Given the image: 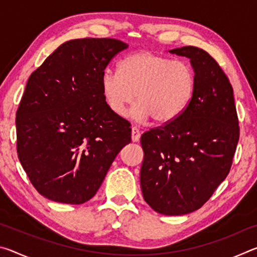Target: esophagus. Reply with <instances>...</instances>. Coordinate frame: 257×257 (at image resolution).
Masks as SVG:
<instances>
[{"instance_id":"34e87169","label":"esophagus","mask_w":257,"mask_h":257,"mask_svg":"<svg viewBox=\"0 0 257 257\" xmlns=\"http://www.w3.org/2000/svg\"><path fill=\"white\" fill-rule=\"evenodd\" d=\"M139 138H141V132L136 127L132 128V141L133 142H138Z\"/></svg>"}]
</instances>
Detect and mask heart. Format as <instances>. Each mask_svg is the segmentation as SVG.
I'll return each mask as SVG.
<instances>
[{
  "label": "heart",
  "mask_w": 257,
  "mask_h": 257,
  "mask_svg": "<svg viewBox=\"0 0 257 257\" xmlns=\"http://www.w3.org/2000/svg\"><path fill=\"white\" fill-rule=\"evenodd\" d=\"M101 87L106 105L115 115H122L135 97V119L143 122L153 118L158 123H168L189 105L196 75L185 61L139 51L121 61L119 72L104 71Z\"/></svg>",
  "instance_id": "1"
}]
</instances>
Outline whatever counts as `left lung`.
<instances>
[{"label":"left lung","instance_id":"obj_1","mask_svg":"<svg viewBox=\"0 0 257 257\" xmlns=\"http://www.w3.org/2000/svg\"><path fill=\"white\" fill-rule=\"evenodd\" d=\"M170 53L190 59L196 87L177 119L142 135L141 187L154 211L184 215L202 207L227 178L239 122L232 86L219 63L195 46Z\"/></svg>","mask_w":257,"mask_h":257}]
</instances>
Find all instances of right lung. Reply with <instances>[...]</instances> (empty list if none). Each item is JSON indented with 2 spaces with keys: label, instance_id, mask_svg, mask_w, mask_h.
Here are the masks:
<instances>
[{
  "label": "right lung",
  "instance_id": "1",
  "mask_svg": "<svg viewBox=\"0 0 257 257\" xmlns=\"http://www.w3.org/2000/svg\"><path fill=\"white\" fill-rule=\"evenodd\" d=\"M128 45L114 38L63 43L30 75L17 111V152L43 196L89 201L132 141L129 121L106 105L101 78Z\"/></svg>",
  "mask_w": 257,
  "mask_h": 257
}]
</instances>
